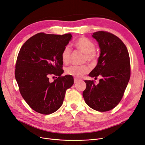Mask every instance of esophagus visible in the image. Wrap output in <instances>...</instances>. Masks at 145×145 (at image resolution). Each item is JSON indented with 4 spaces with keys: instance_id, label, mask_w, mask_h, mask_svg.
<instances>
[{
    "instance_id": "esophagus-1",
    "label": "esophagus",
    "mask_w": 145,
    "mask_h": 145,
    "mask_svg": "<svg viewBox=\"0 0 145 145\" xmlns=\"http://www.w3.org/2000/svg\"><path fill=\"white\" fill-rule=\"evenodd\" d=\"M80 81V79H78V78H74V83L76 84L77 82H78Z\"/></svg>"
}]
</instances>
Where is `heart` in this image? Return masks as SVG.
I'll use <instances>...</instances> for the list:
<instances>
[{"instance_id":"1","label":"heart","mask_w":145,"mask_h":145,"mask_svg":"<svg viewBox=\"0 0 145 145\" xmlns=\"http://www.w3.org/2000/svg\"><path fill=\"white\" fill-rule=\"evenodd\" d=\"M74 46L85 55V60L91 63L96 61L95 52V45L94 43L86 37H81L74 43ZM71 50L69 46L64 48L61 52V60L64 64H68L71 60ZM89 72V67L86 66H71L66 69V73L76 78H80Z\"/></svg>"}]
</instances>
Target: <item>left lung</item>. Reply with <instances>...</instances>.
Here are the masks:
<instances>
[{"instance_id": "obj_1", "label": "left lung", "mask_w": 145, "mask_h": 145, "mask_svg": "<svg viewBox=\"0 0 145 145\" xmlns=\"http://www.w3.org/2000/svg\"><path fill=\"white\" fill-rule=\"evenodd\" d=\"M92 37L97 41L100 50L97 66L89 76L102 78L95 85L93 81H85L87 87L83 97L91 108L99 112L114 109L122 99L130 78V61L127 48L116 36L99 31Z\"/></svg>"}]
</instances>
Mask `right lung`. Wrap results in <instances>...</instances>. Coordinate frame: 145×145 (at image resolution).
<instances>
[{"mask_svg":"<svg viewBox=\"0 0 145 145\" xmlns=\"http://www.w3.org/2000/svg\"><path fill=\"white\" fill-rule=\"evenodd\" d=\"M72 37L71 33H39L27 40L20 50L15 65L16 81L26 103L39 114L49 115L57 111L63 103L66 90L73 84L72 76H61L64 72L61 52ZM50 74L59 78L50 83Z\"/></svg>","mask_w":145,"mask_h":145,"instance_id":"1","label":"right lung"}]
</instances>
